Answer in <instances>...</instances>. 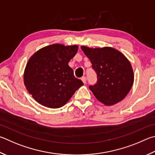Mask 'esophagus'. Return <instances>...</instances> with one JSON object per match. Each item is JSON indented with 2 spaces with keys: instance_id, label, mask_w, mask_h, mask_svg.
Wrapping results in <instances>:
<instances>
[{
  "instance_id": "obj_1",
  "label": "esophagus",
  "mask_w": 155,
  "mask_h": 155,
  "mask_svg": "<svg viewBox=\"0 0 155 155\" xmlns=\"http://www.w3.org/2000/svg\"><path fill=\"white\" fill-rule=\"evenodd\" d=\"M81 80H82V81L83 82V83H86V81H87V78L85 77V76H84V77H81Z\"/></svg>"
}]
</instances>
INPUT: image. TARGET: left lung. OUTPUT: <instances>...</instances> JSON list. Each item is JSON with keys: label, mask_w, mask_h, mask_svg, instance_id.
<instances>
[{"label": "left lung", "mask_w": 155, "mask_h": 155, "mask_svg": "<svg viewBox=\"0 0 155 155\" xmlns=\"http://www.w3.org/2000/svg\"><path fill=\"white\" fill-rule=\"evenodd\" d=\"M81 49L97 74V83L89 87L97 100L112 106L124 99L134 80L133 69L125 56L108 47L92 49L82 46Z\"/></svg>", "instance_id": "8db88e82"}]
</instances>
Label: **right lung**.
Segmentation results:
<instances>
[{
    "instance_id": "add662e5",
    "label": "right lung",
    "mask_w": 155,
    "mask_h": 155,
    "mask_svg": "<svg viewBox=\"0 0 155 155\" xmlns=\"http://www.w3.org/2000/svg\"><path fill=\"white\" fill-rule=\"evenodd\" d=\"M77 51V45L53 44L38 50L30 58L24 81L36 102L48 108H60L83 85L68 66Z\"/></svg>"
}]
</instances>
